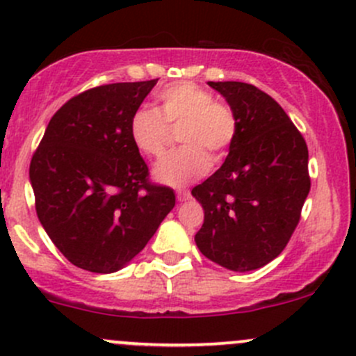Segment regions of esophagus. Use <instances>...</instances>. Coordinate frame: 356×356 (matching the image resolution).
<instances>
[{
	"mask_svg": "<svg viewBox=\"0 0 356 356\" xmlns=\"http://www.w3.org/2000/svg\"><path fill=\"white\" fill-rule=\"evenodd\" d=\"M189 196H191V193L186 191V189H182V191H177V201H179V203H182V201L189 200Z\"/></svg>",
	"mask_w": 356,
	"mask_h": 356,
	"instance_id": "1",
	"label": "esophagus"
}]
</instances>
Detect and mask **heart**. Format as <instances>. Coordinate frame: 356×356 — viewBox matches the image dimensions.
Instances as JSON below:
<instances>
[{
  "label": "heart",
  "mask_w": 356,
  "mask_h": 356,
  "mask_svg": "<svg viewBox=\"0 0 356 356\" xmlns=\"http://www.w3.org/2000/svg\"><path fill=\"white\" fill-rule=\"evenodd\" d=\"M158 108L139 106L129 118V138L141 155H163L168 125L182 124L179 141L182 148L172 152L153 168V177L167 186H184L203 177L211 167L207 152L220 158L227 153L238 132L234 111L225 103L215 102L210 91L195 82H175L156 95Z\"/></svg>",
  "instance_id": "heart-1"
}]
</instances>
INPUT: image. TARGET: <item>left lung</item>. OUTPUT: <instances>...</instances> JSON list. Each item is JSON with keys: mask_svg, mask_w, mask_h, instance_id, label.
I'll return each instance as SVG.
<instances>
[{"mask_svg": "<svg viewBox=\"0 0 356 356\" xmlns=\"http://www.w3.org/2000/svg\"><path fill=\"white\" fill-rule=\"evenodd\" d=\"M238 120L222 167L191 195L204 210L195 241L220 267L250 272L277 258L310 193L308 148L274 98L246 82H208Z\"/></svg>", "mask_w": 356, "mask_h": 356, "instance_id": "8db88e82", "label": "left lung"}]
</instances>
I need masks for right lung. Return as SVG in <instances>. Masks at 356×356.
Here are the masks:
<instances>
[{
    "mask_svg": "<svg viewBox=\"0 0 356 356\" xmlns=\"http://www.w3.org/2000/svg\"><path fill=\"white\" fill-rule=\"evenodd\" d=\"M156 81L99 86L68 99L32 156L29 179L39 222L75 267L120 270L174 208V191L148 182V167L127 131Z\"/></svg>",
    "mask_w": 356,
    "mask_h": 356,
    "instance_id": "right-lung-1",
    "label": "right lung"
}]
</instances>
